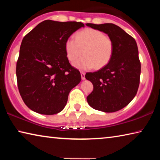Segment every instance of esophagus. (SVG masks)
<instances>
[{
	"label": "esophagus",
	"instance_id": "esophagus-1",
	"mask_svg": "<svg viewBox=\"0 0 160 160\" xmlns=\"http://www.w3.org/2000/svg\"><path fill=\"white\" fill-rule=\"evenodd\" d=\"M80 74H81V78H82V80H85V72H80Z\"/></svg>",
	"mask_w": 160,
	"mask_h": 160
}]
</instances>
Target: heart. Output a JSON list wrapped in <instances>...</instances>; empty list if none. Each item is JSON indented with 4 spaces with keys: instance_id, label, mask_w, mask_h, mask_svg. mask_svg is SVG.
<instances>
[{
    "instance_id": "1",
    "label": "heart",
    "mask_w": 160,
    "mask_h": 160,
    "mask_svg": "<svg viewBox=\"0 0 160 160\" xmlns=\"http://www.w3.org/2000/svg\"><path fill=\"white\" fill-rule=\"evenodd\" d=\"M67 58L74 62V66L80 70H89L94 66L100 68L109 63L113 53V42L104 32L94 29H86L78 32L75 39L70 37L65 43Z\"/></svg>"
}]
</instances>
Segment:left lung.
<instances>
[{
  "label": "left lung",
  "mask_w": 160,
  "mask_h": 160,
  "mask_svg": "<svg viewBox=\"0 0 160 160\" xmlns=\"http://www.w3.org/2000/svg\"><path fill=\"white\" fill-rule=\"evenodd\" d=\"M86 25L107 34L113 42V56L108 64L85 75L94 87L87 101L96 110L117 112L132 101L139 87L141 66L136 42L114 24Z\"/></svg>",
  "instance_id": "1"
}]
</instances>
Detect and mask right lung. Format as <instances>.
<instances>
[{
  "mask_svg": "<svg viewBox=\"0 0 160 160\" xmlns=\"http://www.w3.org/2000/svg\"><path fill=\"white\" fill-rule=\"evenodd\" d=\"M85 25L44 20L23 38L16 66L19 92L31 110L44 115L61 112L70 90L81 81L67 58L65 43Z\"/></svg>",
  "mask_w": 160,
  "mask_h": 160,
  "instance_id": "right-lung-1",
  "label": "right lung"
}]
</instances>
